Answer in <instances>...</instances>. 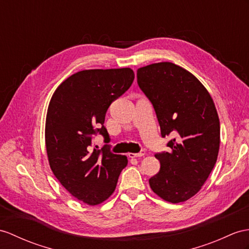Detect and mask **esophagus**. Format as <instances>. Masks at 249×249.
Wrapping results in <instances>:
<instances>
[{"label":"esophagus","mask_w":249,"mask_h":249,"mask_svg":"<svg viewBox=\"0 0 249 249\" xmlns=\"http://www.w3.org/2000/svg\"><path fill=\"white\" fill-rule=\"evenodd\" d=\"M144 154H145V151H144V150H142L139 153H129L128 155H129V157H132V159H133V157H142V156H143Z\"/></svg>","instance_id":"esophagus-1"}]
</instances>
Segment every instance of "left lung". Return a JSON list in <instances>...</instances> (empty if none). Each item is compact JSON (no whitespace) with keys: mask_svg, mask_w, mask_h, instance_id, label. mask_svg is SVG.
<instances>
[{"mask_svg":"<svg viewBox=\"0 0 249 249\" xmlns=\"http://www.w3.org/2000/svg\"><path fill=\"white\" fill-rule=\"evenodd\" d=\"M137 83L153 105L161 136H173L169 152L155 154L160 170L149 179L151 189L167 202H185L201 190L219 154L213 100L196 76L171 62L138 69Z\"/></svg>","mask_w":249,"mask_h":249,"instance_id":"1","label":"left lung"}]
</instances>
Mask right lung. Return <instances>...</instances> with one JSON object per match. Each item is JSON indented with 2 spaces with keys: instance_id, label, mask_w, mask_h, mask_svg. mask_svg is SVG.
Listing matches in <instances>:
<instances>
[{
  "instance_id": "obj_1",
  "label": "right lung",
  "mask_w": 249,
  "mask_h": 249,
  "mask_svg": "<svg viewBox=\"0 0 249 249\" xmlns=\"http://www.w3.org/2000/svg\"><path fill=\"white\" fill-rule=\"evenodd\" d=\"M134 77L129 68L78 71L60 84L48 106L45 144L51 169L65 189L86 204L98 205L110 197L128 165L126 156L112 153L107 144L94 148L93 137L100 134L110 142L106 113Z\"/></svg>"
}]
</instances>
